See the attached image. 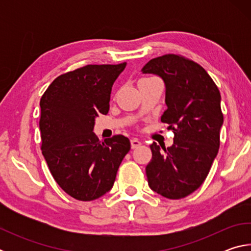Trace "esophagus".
Listing matches in <instances>:
<instances>
[{
	"instance_id": "1",
	"label": "esophagus",
	"mask_w": 251,
	"mask_h": 251,
	"mask_svg": "<svg viewBox=\"0 0 251 251\" xmlns=\"http://www.w3.org/2000/svg\"><path fill=\"white\" fill-rule=\"evenodd\" d=\"M130 145H131V148H133V150H134V148H137V147L141 146L142 143L139 142L137 138H131L130 139Z\"/></svg>"
}]
</instances>
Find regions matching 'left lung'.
I'll list each match as a JSON object with an SVG mask.
<instances>
[{
    "label": "left lung",
    "instance_id": "obj_1",
    "mask_svg": "<svg viewBox=\"0 0 251 251\" xmlns=\"http://www.w3.org/2000/svg\"><path fill=\"white\" fill-rule=\"evenodd\" d=\"M142 71L164 79L167 109L160 120L175 134L171 147L160 150L155 142L150 146L148 185L163 197L184 198L201 186L218 154L220 92L202 66L178 54L152 58Z\"/></svg>",
    "mask_w": 251,
    "mask_h": 251
}]
</instances>
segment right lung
Instances as JSON below:
<instances>
[{"mask_svg": "<svg viewBox=\"0 0 251 251\" xmlns=\"http://www.w3.org/2000/svg\"><path fill=\"white\" fill-rule=\"evenodd\" d=\"M126 66L85 65L57 76L41 97L42 154L58 186L77 201H91L112 189L130 150L115 135L101 142L95 117L108 113L110 92Z\"/></svg>", "mask_w": 251, "mask_h": 251, "instance_id": "1", "label": "right lung"}]
</instances>
